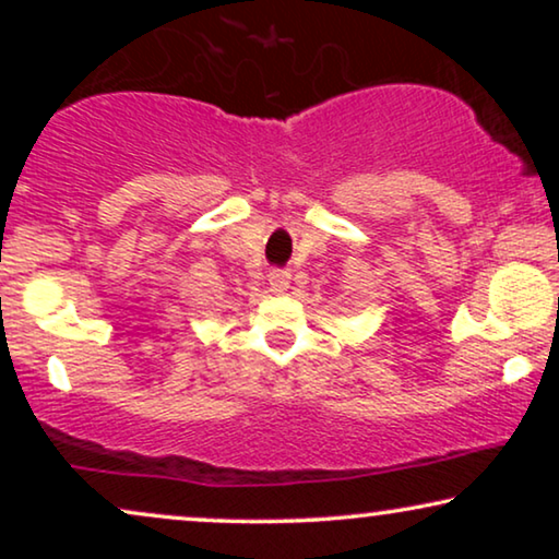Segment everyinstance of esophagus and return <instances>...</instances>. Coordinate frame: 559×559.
I'll use <instances>...</instances> for the list:
<instances>
[{"label": "esophagus", "instance_id": "esophagus-1", "mask_svg": "<svg viewBox=\"0 0 559 559\" xmlns=\"http://www.w3.org/2000/svg\"><path fill=\"white\" fill-rule=\"evenodd\" d=\"M270 285L274 293H285L289 287V272L287 270H272L270 272Z\"/></svg>", "mask_w": 559, "mask_h": 559}]
</instances>
